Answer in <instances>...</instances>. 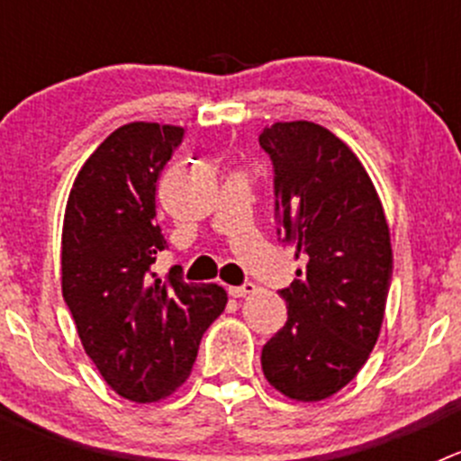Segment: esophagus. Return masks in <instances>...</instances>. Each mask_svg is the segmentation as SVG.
<instances>
[{
	"instance_id": "34e87169",
	"label": "esophagus",
	"mask_w": 461,
	"mask_h": 461,
	"mask_svg": "<svg viewBox=\"0 0 461 461\" xmlns=\"http://www.w3.org/2000/svg\"><path fill=\"white\" fill-rule=\"evenodd\" d=\"M254 292H257V285H254V283H243V285H231L230 287V294L234 296V299H243V296L254 294Z\"/></svg>"
}]
</instances>
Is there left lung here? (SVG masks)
<instances>
[{
	"mask_svg": "<svg viewBox=\"0 0 461 461\" xmlns=\"http://www.w3.org/2000/svg\"><path fill=\"white\" fill-rule=\"evenodd\" d=\"M274 162L283 243L305 267L281 290L287 323L265 343L269 385L323 402L350 384L379 339L393 276L384 204L350 147L308 120L274 122L258 138Z\"/></svg>",
	"mask_w": 461,
	"mask_h": 461,
	"instance_id": "obj_1",
	"label": "left lung"
}]
</instances>
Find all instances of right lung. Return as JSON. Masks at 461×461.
<instances>
[{"label":"right lung","instance_id":"1","mask_svg":"<svg viewBox=\"0 0 461 461\" xmlns=\"http://www.w3.org/2000/svg\"><path fill=\"white\" fill-rule=\"evenodd\" d=\"M176 124L129 122L82 165L62 227V294L102 379L136 403H156L192 375L204 330L222 314L216 283L151 272L167 248L156 225L162 169L183 142Z\"/></svg>","mask_w":461,"mask_h":461}]
</instances>
